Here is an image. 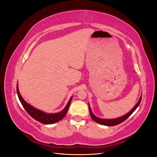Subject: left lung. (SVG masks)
Returning <instances> with one entry per match:
<instances>
[{"mask_svg": "<svg viewBox=\"0 0 157 157\" xmlns=\"http://www.w3.org/2000/svg\"><path fill=\"white\" fill-rule=\"evenodd\" d=\"M141 98H142V95L141 96V97L139 99V101H137V103H136V105L132 108V110L130 112H128L127 114H126V115H123L121 117L116 118H112V119H105V118H99V117L95 116L94 115L92 110H91V108H90V104H88L90 114V115H91V117H92V119L95 122H96L99 123V124H102V125H104V126H113L119 124H121V123H122V122H124L126 119H127V118L129 117L132 115V114L135 111L137 107H138V106L140 105V104L141 100Z\"/></svg>", "mask_w": 157, "mask_h": 157, "instance_id": "8db88e82", "label": "left lung"}]
</instances>
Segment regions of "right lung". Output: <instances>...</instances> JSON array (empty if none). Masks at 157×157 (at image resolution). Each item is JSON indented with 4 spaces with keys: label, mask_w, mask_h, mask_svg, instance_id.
<instances>
[{
    "label": "right lung",
    "mask_w": 157,
    "mask_h": 157,
    "mask_svg": "<svg viewBox=\"0 0 157 157\" xmlns=\"http://www.w3.org/2000/svg\"><path fill=\"white\" fill-rule=\"evenodd\" d=\"M17 94L19 99H20V101L21 103V105H23V108L25 109V111L27 112V113L36 121H39L44 124H54V123L58 122V121L62 119V118L65 116L66 114H67L71 100H72V98H73V96L71 97L70 99L67 104V105L65 106V107L63 109L62 111L57 113L51 114V113H46L45 112L39 110V109L35 108L34 107L31 106L29 103H27L25 101V99H23L21 96L20 92H19L17 83Z\"/></svg>",
    "instance_id": "add662e5"
}]
</instances>
